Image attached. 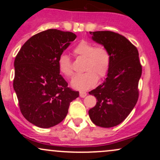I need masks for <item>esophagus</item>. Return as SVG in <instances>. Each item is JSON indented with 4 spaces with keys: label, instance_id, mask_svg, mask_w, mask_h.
<instances>
[{
    "label": "esophagus",
    "instance_id": "obj_1",
    "mask_svg": "<svg viewBox=\"0 0 160 160\" xmlns=\"http://www.w3.org/2000/svg\"><path fill=\"white\" fill-rule=\"evenodd\" d=\"M86 95H87V93H86V92H82V91L80 92V96L81 97V98H84V97H86Z\"/></svg>",
    "mask_w": 160,
    "mask_h": 160
}]
</instances>
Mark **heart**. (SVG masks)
I'll return each mask as SVG.
<instances>
[{
  "label": "heart",
  "mask_w": 160,
  "mask_h": 160,
  "mask_svg": "<svg viewBox=\"0 0 160 160\" xmlns=\"http://www.w3.org/2000/svg\"><path fill=\"white\" fill-rule=\"evenodd\" d=\"M76 57L84 58L82 74L75 76L71 81V86L79 90H86L93 87L98 79L107 76L111 67V57L109 50L103 45L95 46V43L82 40L73 49ZM58 65L59 71L68 78L74 74L72 62L70 57L62 54L58 57Z\"/></svg>",
  "instance_id": "b5f03b06"
}]
</instances>
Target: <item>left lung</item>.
Masks as SVG:
<instances>
[{
    "label": "left lung",
    "instance_id": "left-lung-1",
    "mask_svg": "<svg viewBox=\"0 0 160 160\" xmlns=\"http://www.w3.org/2000/svg\"><path fill=\"white\" fill-rule=\"evenodd\" d=\"M89 34L93 40L109 50L111 62L106 80L89 92L98 100L89 115L96 126L113 127L128 117L138 99V82L142 73L138 51L118 33L102 31Z\"/></svg>",
    "mask_w": 160,
    "mask_h": 160
}]
</instances>
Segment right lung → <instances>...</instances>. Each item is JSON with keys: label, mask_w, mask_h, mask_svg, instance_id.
Instances as JSON below:
<instances>
[{"label": "right lung", "mask_w": 160, "mask_h": 160, "mask_svg": "<svg viewBox=\"0 0 160 160\" xmlns=\"http://www.w3.org/2000/svg\"><path fill=\"white\" fill-rule=\"evenodd\" d=\"M76 34L48 29L32 36L16 55L13 88L22 114L40 128H50L68 114L79 92L68 86L58 59Z\"/></svg>", "instance_id": "add662e5"}]
</instances>
